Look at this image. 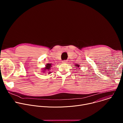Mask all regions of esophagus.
I'll use <instances>...</instances> for the list:
<instances>
[{"label":"esophagus","mask_w":123,"mask_h":123,"mask_svg":"<svg viewBox=\"0 0 123 123\" xmlns=\"http://www.w3.org/2000/svg\"><path fill=\"white\" fill-rule=\"evenodd\" d=\"M67 61H68L67 60H63V61H62V62H63V63H67Z\"/></svg>","instance_id":"obj_1"}]
</instances>
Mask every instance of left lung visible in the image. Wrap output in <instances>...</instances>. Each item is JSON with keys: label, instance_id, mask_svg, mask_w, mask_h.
Listing matches in <instances>:
<instances>
[{"label": "left lung", "instance_id": "obj_1", "mask_svg": "<svg viewBox=\"0 0 123 123\" xmlns=\"http://www.w3.org/2000/svg\"><path fill=\"white\" fill-rule=\"evenodd\" d=\"M79 66H80V65H79V64H75V65H74V66H75V67H77L76 68H79V67H80Z\"/></svg>", "mask_w": 123, "mask_h": 123}]
</instances>
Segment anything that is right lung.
I'll return each instance as SVG.
<instances>
[{
    "label": "right lung",
    "instance_id": "1",
    "mask_svg": "<svg viewBox=\"0 0 123 123\" xmlns=\"http://www.w3.org/2000/svg\"><path fill=\"white\" fill-rule=\"evenodd\" d=\"M51 67H52V64H50V63L47 64L45 65V67L43 68H42V72L43 73H45L47 72L48 74H50V73H51V72L50 71Z\"/></svg>",
    "mask_w": 123,
    "mask_h": 123
}]
</instances>
